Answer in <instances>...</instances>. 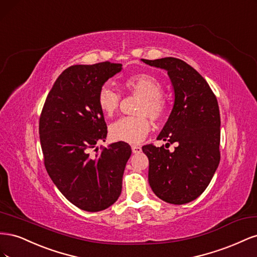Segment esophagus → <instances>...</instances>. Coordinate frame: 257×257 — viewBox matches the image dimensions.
Here are the masks:
<instances>
[{
  "mask_svg": "<svg viewBox=\"0 0 257 257\" xmlns=\"http://www.w3.org/2000/svg\"><path fill=\"white\" fill-rule=\"evenodd\" d=\"M132 151H133V153H136V154L141 153L142 152V147L133 145V146H132Z\"/></svg>",
  "mask_w": 257,
  "mask_h": 257,
  "instance_id": "esophagus-1",
  "label": "esophagus"
}]
</instances>
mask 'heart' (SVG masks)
I'll use <instances>...</instances> for the list:
<instances>
[{
	"instance_id": "1",
	"label": "heart",
	"mask_w": 257,
	"mask_h": 257,
	"mask_svg": "<svg viewBox=\"0 0 257 257\" xmlns=\"http://www.w3.org/2000/svg\"><path fill=\"white\" fill-rule=\"evenodd\" d=\"M122 87L127 93L141 96L136 108L138 115L123 116L116 120L109 127V134L114 141L136 144L142 142L150 130V121L147 114L153 121H160L165 116L168 104L162 95V83L150 74L132 75L123 80ZM120 100V93L110 84L106 83L100 87L97 104L105 115H113L118 110Z\"/></svg>"
}]
</instances>
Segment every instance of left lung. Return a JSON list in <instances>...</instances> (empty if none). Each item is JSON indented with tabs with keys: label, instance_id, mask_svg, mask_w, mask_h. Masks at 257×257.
Segmentation results:
<instances>
[{
	"label": "left lung",
	"instance_id": "8db88e82",
	"mask_svg": "<svg viewBox=\"0 0 257 257\" xmlns=\"http://www.w3.org/2000/svg\"><path fill=\"white\" fill-rule=\"evenodd\" d=\"M164 68L172 80L175 103L158 141L177 144L174 152L164 146L143 147L149 159V183L155 195L183 205L203 193L219 166L221 118L216 96L196 69L177 58L145 60Z\"/></svg>",
	"mask_w": 257,
	"mask_h": 257
}]
</instances>
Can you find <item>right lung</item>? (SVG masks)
I'll return each mask as SVG.
<instances>
[{
  "label": "right lung",
  "mask_w": 257,
  "mask_h": 257,
  "mask_svg": "<svg viewBox=\"0 0 257 257\" xmlns=\"http://www.w3.org/2000/svg\"><path fill=\"white\" fill-rule=\"evenodd\" d=\"M121 68L122 64L108 61L69 66L54 82L41 113L46 170L65 198L84 211H102L115 203L122 191L130 145L118 142L90 153L107 136L98 91Z\"/></svg>",
  "instance_id": "obj_1"
}]
</instances>
